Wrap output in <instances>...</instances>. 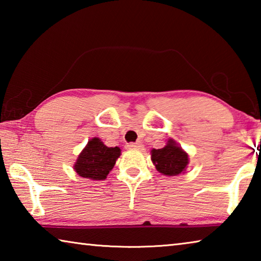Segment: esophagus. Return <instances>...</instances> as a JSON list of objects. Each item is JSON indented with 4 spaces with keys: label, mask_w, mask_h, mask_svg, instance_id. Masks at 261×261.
I'll list each match as a JSON object with an SVG mask.
<instances>
[{
    "label": "esophagus",
    "mask_w": 261,
    "mask_h": 261,
    "mask_svg": "<svg viewBox=\"0 0 261 261\" xmlns=\"http://www.w3.org/2000/svg\"><path fill=\"white\" fill-rule=\"evenodd\" d=\"M139 147H140L139 143H130V144L126 145L127 149H138Z\"/></svg>",
    "instance_id": "1"
}]
</instances>
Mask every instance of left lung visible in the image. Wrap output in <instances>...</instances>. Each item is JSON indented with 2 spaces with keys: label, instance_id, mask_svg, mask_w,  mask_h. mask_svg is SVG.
Returning <instances> with one entry per match:
<instances>
[{
  "label": "left lung",
  "instance_id": "left-lung-1",
  "mask_svg": "<svg viewBox=\"0 0 261 261\" xmlns=\"http://www.w3.org/2000/svg\"><path fill=\"white\" fill-rule=\"evenodd\" d=\"M151 159L159 173L166 176H177L185 171L189 165L188 153L174 139H168L165 147L153 148Z\"/></svg>",
  "mask_w": 261,
  "mask_h": 261
}]
</instances>
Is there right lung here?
<instances>
[{"label":"right lung","mask_w":261,"mask_h":261,"mask_svg":"<svg viewBox=\"0 0 261 261\" xmlns=\"http://www.w3.org/2000/svg\"><path fill=\"white\" fill-rule=\"evenodd\" d=\"M120 155V147H107L95 137L88 140L85 148L79 154L73 169L84 178L102 180L107 177Z\"/></svg>","instance_id":"1"}]
</instances>
